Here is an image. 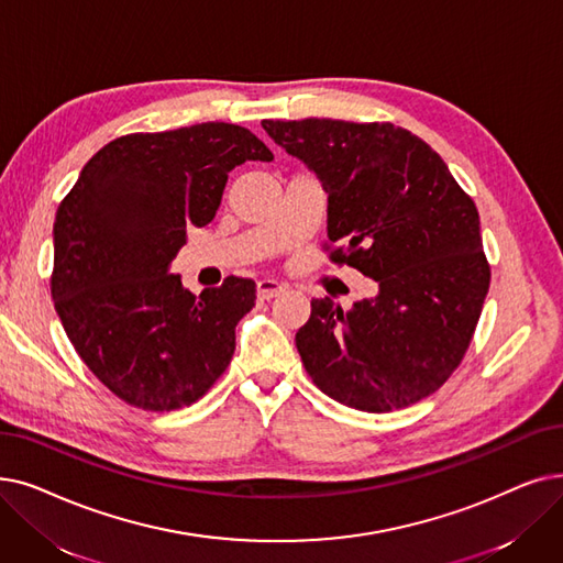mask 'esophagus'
I'll return each mask as SVG.
<instances>
[{"label":"esophagus","instance_id":"34e87169","mask_svg":"<svg viewBox=\"0 0 563 563\" xmlns=\"http://www.w3.org/2000/svg\"><path fill=\"white\" fill-rule=\"evenodd\" d=\"M285 291V285H280V283H276V280H272V278H264V280H260L257 283V297L260 299H274V297H278V295H283Z\"/></svg>","mask_w":563,"mask_h":563}]
</instances>
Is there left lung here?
I'll use <instances>...</instances> for the list:
<instances>
[{
  "label": "left lung",
  "instance_id": "8db88e82",
  "mask_svg": "<svg viewBox=\"0 0 563 563\" xmlns=\"http://www.w3.org/2000/svg\"><path fill=\"white\" fill-rule=\"evenodd\" d=\"M329 192L324 251L379 283L342 310L312 299L297 350L314 386L361 411L428 398L464 358L490 287L478 209L430 144L390 121L264 119Z\"/></svg>",
  "mask_w": 563,
  "mask_h": 563
}]
</instances>
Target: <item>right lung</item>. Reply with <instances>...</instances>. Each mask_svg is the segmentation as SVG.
Listing matches in <instances>:
<instances>
[{
    "label": "right lung",
    "mask_w": 563,
    "mask_h": 563,
    "mask_svg": "<svg viewBox=\"0 0 563 563\" xmlns=\"http://www.w3.org/2000/svg\"><path fill=\"white\" fill-rule=\"evenodd\" d=\"M274 161L249 129L207 121L108 142L55 218V310L78 356L112 394L144 411L200 400L234 354L255 283L228 276L195 299L167 266L186 228L221 207L230 169Z\"/></svg>",
    "instance_id": "add662e5"
}]
</instances>
